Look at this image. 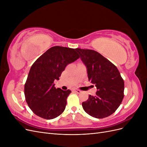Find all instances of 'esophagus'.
<instances>
[{"instance_id": "34e87169", "label": "esophagus", "mask_w": 147, "mask_h": 147, "mask_svg": "<svg viewBox=\"0 0 147 147\" xmlns=\"http://www.w3.org/2000/svg\"><path fill=\"white\" fill-rule=\"evenodd\" d=\"M73 92H75V93H77V94H80V93L81 92L80 90H74Z\"/></svg>"}]
</instances>
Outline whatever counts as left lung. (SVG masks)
Listing matches in <instances>:
<instances>
[{
  "label": "left lung",
  "mask_w": 147,
  "mask_h": 147,
  "mask_svg": "<svg viewBox=\"0 0 147 147\" xmlns=\"http://www.w3.org/2000/svg\"><path fill=\"white\" fill-rule=\"evenodd\" d=\"M85 65L89 81L95 84V96L90 95L82 103L90 116L104 118L113 114L124 97V80L117 67L99 53L88 49H75Z\"/></svg>",
  "instance_id": "8db88e82"
}]
</instances>
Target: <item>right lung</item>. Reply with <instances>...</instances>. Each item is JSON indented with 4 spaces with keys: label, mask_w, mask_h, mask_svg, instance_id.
Masks as SVG:
<instances>
[{
    "label": "right lung",
    "mask_w": 147,
    "mask_h": 147,
    "mask_svg": "<svg viewBox=\"0 0 147 147\" xmlns=\"http://www.w3.org/2000/svg\"><path fill=\"white\" fill-rule=\"evenodd\" d=\"M75 50L53 47L31 66L24 85V95L29 108L37 116L51 119L64 111L71 91L56 89L54 81L59 80L67 65L80 57Z\"/></svg>",
    "instance_id": "right-lung-1"
}]
</instances>
